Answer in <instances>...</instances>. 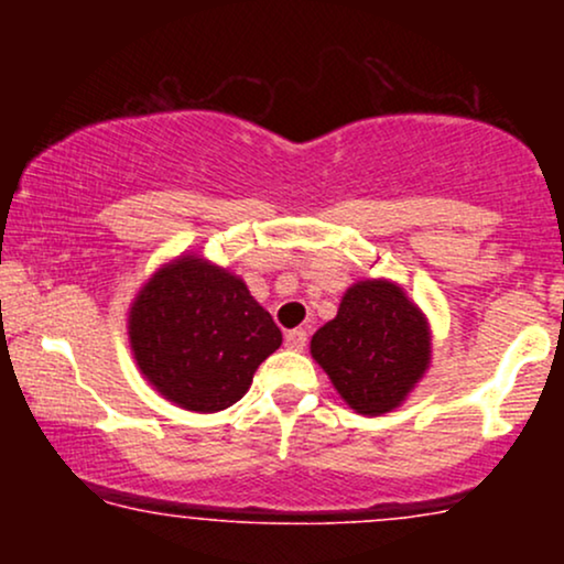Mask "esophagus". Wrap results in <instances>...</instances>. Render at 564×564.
Masks as SVG:
<instances>
[{
  "instance_id": "1",
  "label": "esophagus",
  "mask_w": 564,
  "mask_h": 564,
  "mask_svg": "<svg viewBox=\"0 0 564 564\" xmlns=\"http://www.w3.org/2000/svg\"><path fill=\"white\" fill-rule=\"evenodd\" d=\"M304 345H307V332H304V328H291V332L286 334V347L304 349Z\"/></svg>"
}]
</instances>
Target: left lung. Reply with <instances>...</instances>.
<instances>
[{
  "mask_svg": "<svg viewBox=\"0 0 564 564\" xmlns=\"http://www.w3.org/2000/svg\"><path fill=\"white\" fill-rule=\"evenodd\" d=\"M310 352L349 408L379 416L403 403L430 366V328L403 289L360 281L315 332Z\"/></svg>",
  "mask_w": 564,
  "mask_h": 564,
  "instance_id": "obj_1",
  "label": "left lung"
}]
</instances>
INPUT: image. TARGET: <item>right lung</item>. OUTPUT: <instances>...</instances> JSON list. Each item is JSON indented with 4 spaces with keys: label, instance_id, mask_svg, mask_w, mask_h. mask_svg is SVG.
Returning <instances> with one entry per match:
<instances>
[{
    "label": "right lung",
    "instance_id": "add662e5",
    "mask_svg": "<svg viewBox=\"0 0 564 564\" xmlns=\"http://www.w3.org/2000/svg\"><path fill=\"white\" fill-rule=\"evenodd\" d=\"M129 341L140 371L166 400L215 413L243 398L262 360L281 347V328L241 278L180 257L142 286Z\"/></svg>",
    "mask_w": 564,
    "mask_h": 564
}]
</instances>
